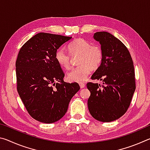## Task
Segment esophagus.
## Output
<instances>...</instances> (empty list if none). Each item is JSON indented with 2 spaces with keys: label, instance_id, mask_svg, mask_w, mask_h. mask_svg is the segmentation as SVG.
I'll list each match as a JSON object with an SVG mask.
<instances>
[{
  "label": "esophagus",
  "instance_id": "esophagus-1",
  "mask_svg": "<svg viewBox=\"0 0 150 150\" xmlns=\"http://www.w3.org/2000/svg\"><path fill=\"white\" fill-rule=\"evenodd\" d=\"M79 86H80L81 88H83L85 87V85L84 84V83H79Z\"/></svg>",
  "mask_w": 150,
  "mask_h": 150
}]
</instances>
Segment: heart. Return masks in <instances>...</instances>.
Listing matches in <instances>:
<instances>
[{
    "instance_id": "heart-1",
    "label": "heart",
    "mask_w": 150,
    "mask_h": 150,
    "mask_svg": "<svg viewBox=\"0 0 150 150\" xmlns=\"http://www.w3.org/2000/svg\"><path fill=\"white\" fill-rule=\"evenodd\" d=\"M71 56L79 55L77 63L80 65L72 69L67 73V78L71 82H84L92 71L96 69L101 64L103 53L98 45H92L87 40L83 38L75 39L68 45ZM55 58L61 67L69 69L71 57L63 49L56 51Z\"/></svg>"
}]
</instances>
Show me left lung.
I'll list each match as a JSON object with an SVG mask.
<instances>
[{
	"label": "left lung",
	"mask_w": 150,
	"mask_h": 150,
	"mask_svg": "<svg viewBox=\"0 0 150 150\" xmlns=\"http://www.w3.org/2000/svg\"><path fill=\"white\" fill-rule=\"evenodd\" d=\"M93 38L100 44L103 57L91 79L102 81L103 86L87 84L88 108L96 120L109 122L123 116L130 105L136 89L133 61L123 43L110 33L96 32Z\"/></svg>",
	"instance_id": "obj_1"
}]
</instances>
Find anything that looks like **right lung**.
Listing matches in <instances>:
<instances>
[{"label": "right lung", "mask_w": 150, "mask_h": 150, "mask_svg": "<svg viewBox=\"0 0 150 150\" xmlns=\"http://www.w3.org/2000/svg\"><path fill=\"white\" fill-rule=\"evenodd\" d=\"M71 37L38 33L20 50L16 62L17 91L30 115L51 124L67 112L80 89L77 83L63 81L64 73L55 58L56 51Z\"/></svg>", "instance_id": "obj_1"}]
</instances>
